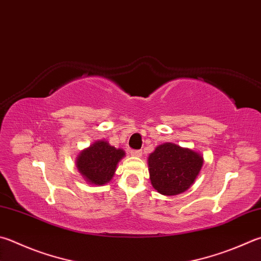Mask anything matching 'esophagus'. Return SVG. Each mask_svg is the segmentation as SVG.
<instances>
[{
  "instance_id": "34e87169",
  "label": "esophagus",
  "mask_w": 261,
  "mask_h": 261,
  "mask_svg": "<svg viewBox=\"0 0 261 261\" xmlns=\"http://www.w3.org/2000/svg\"><path fill=\"white\" fill-rule=\"evenodd\" d=\"M130 154L132 156H136V158H140V156L143 155V151L141 150H130Z\"/></svg>"
}]
</instances>
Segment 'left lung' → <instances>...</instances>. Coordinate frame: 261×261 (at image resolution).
<instances>
[{
	"mask_svg": "<svg viewBox=\"0 0 261 261\" xmlns=\"http://www.w3.org/2000/svg\"><path fill=\"white\" fill-rule=\"evenodd\" d=\"M203 165L201 154L172 143L158 146L148 156L149 178L162 195L172 196L192 186Z\"/></svg>",
	"mask_w": 261,
	"mask_h": 261,
	"instance_id": "1",
	"label": "left lung"
}]
</instances>
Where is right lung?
<instances>
[{"mask_svg":"<svg viewBox=\"0 0 261 261\" xmlns=\"http://www.w3.org/2000/svg\"><path fill=\"white\" fill-rule=\"evenodd\" d=\"M124 150L115 148L105 140H97L83 149L76 159V168L89 184L102 186L111 181Z\"/></svg>","mask_w":261,"mask_h":261,"instance_id":"obj_1","label":"right lung"}]
</instances>
